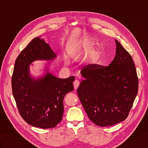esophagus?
Here are the masks:
<instances>
[{
	"instance_id": "1",
	"label": "esophagus",
	"mask_w": 148,
	"mask_h": 148,
	"mask_svg": "<svg viewBox=\"0 0 148 148\" xmlns=\"http://www.w3.org/2000/svg\"><path fill=\"white\" fill-rule=\"evenodd\" d=\"M79 82L78 81V80H77V79L75 80L74 82H73L74 88H75V89H77V88H78V86H79Z\"/></svg>"
}]
</instances>
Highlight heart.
I'll use <instances>...</instances> for the list:
<instances>
[{"mask_svg": "<svg viewBox=\"0 0 148 148\" xmlns=\"http://www.w3.org/2000/svg\"><path fill=\"white\" fill-rule=\"evenodd\" d=\"M96 45V42L91 39H85L81 41L78 46V50L83 53H87L91 52ZM101 55V51L100 49H96L93 50L90 53L91 59L96 62L99 59Z\"/></svg>", "mask_w": 148, "mask_h": 148, "instance_id": "obj_1", "label": "heart"}]
</instances>
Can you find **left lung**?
<instances>
[{"label": "left lung", "mask_w": 148, "mask_h": 148, "mask_svg": "<svg viewBox=\"0 0 148 148\" xmlns=\"http://www.w3.org/2000/svg\"><path fill=\"white\" fill-rule=\"evenodd\" d=\"M116 53L108 66L93 64L82 70L84 79L77 94L89 119L100 127L128 117L138 90V78L130 54L115 40Z\"/></svg>", "instance_id": "obj_1"}]
</instances>
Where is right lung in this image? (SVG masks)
Here are the masks:
<instances>
[{
    "instance_id": "obj_1",
    "label": "right lung",
    "mask_w": 148,
    "mask_h": 148,
    "mask_svg": "<svg viewBox=\"0 0 148 148\" xmlns=\"http://www.w3.org/2000/svg\"><path fill=\"white\" fill-rule=\"evenodd\" d=\"M56 55L49 44L37 37L18 56L12 78L13 97L21 117L26 123L42 129L54 128L64 114V98L73 90L75 77L61 79L49 72L35 79L29 75L34 60L54 59Z\"/></svg>"
}]
</instances>
